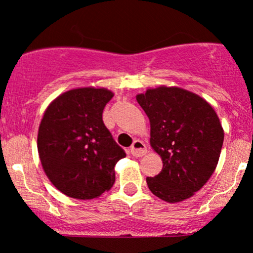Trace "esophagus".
<instances>
[{"label":"esophagus","mask_w":253,"mask_h":253,"mask_svg":"<svg viewBox=\"0 0 253 253\" xmlns=\"http://www.w3.org/2000/svg\"><path fill=\"white\" fill-rule=\"evenodd\" d=\"M130 153L134 157H143L147 153V147L141 140H134L130 146Z\"/></svg>","instance_id":"esophagus-1"}]
</instances>
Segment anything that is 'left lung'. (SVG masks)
Listing matches in <instances>:
<instances>
[{"mask_svg": "<svg viewBox=\"0 0 253 253\" xmlns=\"http://www.w3.org/2000/svg\"><path fill=\"white\" fill-rule=\"evenodd\" d=\"M150 120V144L163 169L146 182L165 202L184 201L216 169L223 143L220 119L205 98L178 86L159 85L136 95Z\"/></svg>", "mask_w": 253, "mask_h": 253, "instance_id": "8db88e82", "label": "left lung"}]
</instances>
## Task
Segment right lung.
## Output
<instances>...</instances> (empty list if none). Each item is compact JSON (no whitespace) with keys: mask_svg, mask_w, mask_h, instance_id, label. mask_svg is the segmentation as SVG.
<instances>
[{"mask_svg":"<svg viewBox=\"0 0 253 253\" xmlns=\"http://www.w3.org/2000/svg\"><path fill=\"white\" fill-rule=\"evenodd\" d=\"M113 96L107 88H75L45 109L38 153L47 178L64 195L91 200L114 184V167L126 153L102 120L104 106Z\"/></svg>","mask_w":253,"mask_h":253,"instance_id":"1","label":"right lung"}]
</instances>
